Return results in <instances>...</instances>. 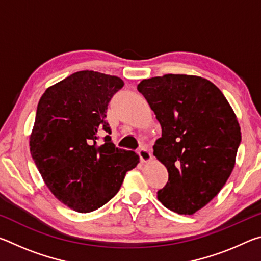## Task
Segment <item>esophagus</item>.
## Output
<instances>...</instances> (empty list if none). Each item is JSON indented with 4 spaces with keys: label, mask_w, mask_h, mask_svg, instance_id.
I'll return each instance as SVG.
<instances>
[{
    "label": "esophagus",
    "mask_w": 261,
    "mask_h": 261,
    "mask_svg": "<svg viewBox=\"0 0 261 261\" xmlns=\"http://www.w3.org/2000/svg\"><path fill=\"white\" fill-rule=\"evenodd\" d=\"M138 153H139L140 160L143 162H148V161L152 160V154L146 147H141Z\"/></svg>",
    "instance_id": "obj_1"
}]
</instances>
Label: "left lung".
Returning <instances> with one entry per match:
<instances>
[{
    "instance_id": "1",
    "label": "left lung",
    "mask_w": 261,
    "mask_h": 261,
    "mask_svg": "<svg viewBox=\"0 0 261 261\" xmlns=\"http://www.w3.org/2000/svg\"><path fill=\"white\" fill-rule=\"evenodd\" d=\"M137 88L162 129L153 154L167 168L168 182L158 199L192 215L220 192L235 167L242 140L236 115L222 92L198 76L169 73Z\"/></svg>"
}]
</instances>
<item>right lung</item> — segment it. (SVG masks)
<instances>
[{
  "mask_svg": "<svg viewBox=\"0 0 261 261\" xmlns=\"http://www.w3.org/2000/svg\"><path fill=\"white\" fill-rule=\"evenodd\" d=\"M121 78L78 71L48 87L38 103L30 151L50 192L79 213L100 208L118 192L139 156L114 145L108 103ZM109 135L98 144V134Z\"/></svg>",
  "mask_w": 261,
  "mask_h": 261,
  "instance_id": "obj_1",
  "label": "right lung"
}]
</instances>
